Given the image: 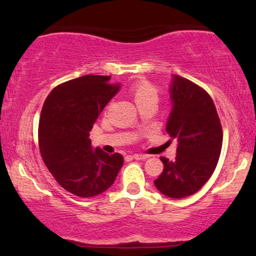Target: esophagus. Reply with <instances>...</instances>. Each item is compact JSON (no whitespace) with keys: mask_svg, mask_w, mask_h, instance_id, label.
Returning a JSON list of instances; mask_svg holds the SVG:
<instances>
[{"mask_svg":"<svg viewBox=\"0 0 256 256\" xmlns=\"http://www.w3.org/2000/svg\"><path fill=\"white\" fill-rule=\"evenodd\" d=\"M148 158V155H144V154H134L132 155V158H134V160H144V158Z\"/></svg>","mask_w":256,"mask_h":256,"instance_id":"34e87169","label":"esophagus"}]
</instances>
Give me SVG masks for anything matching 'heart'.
Returning a JSON list of instances; mask_svg holds the SVG:
<instances>
[{"label":"heart","mask_w":256,"mask_h":256,"mask_svg":"<svg viewBox=\"0 0 256 256\" xmlns=\"http://www.w3.org/2000/svg\"><path fill=\"white\" fill-rule=\"evenodd\" d=\"M131 94L134 96V101L140 102L144 101V100H149V98H158V89L154 84H152L150 82L144 80H137L136 83L132 84L131 86Z\"/></svg>","instance_id":"b5f03b06"}]
</instances>
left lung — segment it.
I'll return each instance as SVG.
<instances>
[{
    "mask_svg": "<svg viewBox=\"0 0 256 256\" xmlns=\"http://www.w3.org/2000/svg\"><path fill=\"white\" fill-rule=\"evenodd\" d=\"M173 108L167 134L178 142L173 161L161 156L164 171L154 184L164 195H192L210 178L222 146V128L212 98L204 88L176 76L171 86Z\"/></svg>",
    "mask_w": 256,
    "mask_h": 256,
    "instance_id": "obj_1",
    "label": "left lung"
}]
</instances>
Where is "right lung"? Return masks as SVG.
Returning <instances> with one entry per match:
<instances>
[{"label":"right lung","instance_id":"1","mask_svg":"<svg viewBox=\"0 0 256 256\" xmlns=\"http://www.w3.org/2000/svg\"><path fill=\"white\" fill-rule=\"evenodd\" d=\"M110 79L86 74L64 82L52 90L40 112V156L55 180L79 198L106 192L124 164L119 152L110 155L90 146L89 132L120 88Z\"/></svg>","mask_w":256,"mask_h":256}]
</instances>
